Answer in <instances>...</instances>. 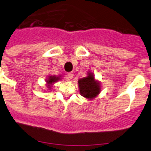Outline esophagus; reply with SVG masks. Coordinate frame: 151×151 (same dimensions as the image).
<instances>
[{"mask_svg": "<svg viewBox=\"0 0 151 151\" xmlns=\"http://www.w3.org/2000/svg\"><path fill=\"white\" fill-rule=\"evenodd\" d=\"M73 76H74V74H73V72H68L67 75L68 76V79H72V78H73Z\"/></svg>", "mask_w": 151, "mask_h": 151, "instance_id": "esophagus-1", "label": "esophagus"}]
</instances>
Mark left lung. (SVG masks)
I'll use <instances>...</instances> for the list:
<instances>
[{
  "mask_svg": "<svg viewBox=\"0 0 151 151\" xmlns=\"http://www.w3.org/2000/svg\"><path fill=\"white\" fill-rule=\"evenodd\" d=\"M78 86L80 94L89 100L95 99L101 92V84L91 72H87V76L78 80Z\"/></svg>",
  "mask_w": 151,
  "mask_h": 151,
  "instance_id": "1",
  "label": "left lung"
}]
</instances>
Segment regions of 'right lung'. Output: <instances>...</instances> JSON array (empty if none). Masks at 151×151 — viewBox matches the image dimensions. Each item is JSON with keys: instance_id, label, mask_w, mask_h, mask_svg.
Wrapping results in <instances>:
<instances>
[{"instance_id": "1", "label": "right lung", "mask_w": 151, "mask_h": 151, "mask_svg": "<svg viewBox=\"0 0 151 151\" xmlns=\"http://www.w3.org/2000/svg\"><path fill=\"white\" fill-rule=\"evenodd\" d=\"M60 79H61V76H49L46 78V79H45L46 86H47L48 89L50 91L51 88H52V85H53L55 83H57V82H58L59 80H60Z\"/></svg>"}]
</instances>
